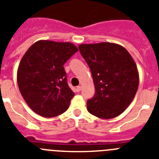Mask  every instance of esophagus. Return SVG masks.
Listing matches in <instances>:
<instances>
[{"mask_svg":"<svg viewBox=\"0 0 159 159\" xmlns=\"http://www.w3.org/2000/svg\"><path fill=\"white\" fill-rule=\"evenodd\" d=\"M81 87L80 86V85L77 86L76 87V91H77V92H80V91H81Z\"/></svg>","mask_w":159,"mask_h":159,"instance_id":"obj_1","label":"esophagus"}]
</instances>
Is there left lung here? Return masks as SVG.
Instances as JSON below:
<instances>
[{"label":"left lung","mask_w":159,"mask_h":159,"mask_svg":"<svg viewBox=\"0 0 159 159\" xmlns=\"http://www.w3.org/2000/svg\"><path fill=\"white\" fill-rule=\"evenodd\" d=\"M78 48L95 85V95L87 101L89 112L106 120L118 116L138 90L139 76L135 61L124 47L113 43H83Z\"/></svg>","instance_id":"1"}]
</instances>
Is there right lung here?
I'll use <instances>...</instances> for the list:
<instances>
[{
  "label": "right lung",
  "mask_w": 159,
  "mask_h": 159,
  "mask_svg": "<svg viewBox=\"0 0 159 159\" xmlns=\"http://www.w3.org/2000/svg\"><path fill=\"white\" fill-rule=\"evenodd\" d=\"M78 51L72 43L39 40L24 54L17 70V84L35 113L55 117L69 108L74 93L67 84L63 65Z\"/></svg>",
  "instance_id": "obj_1"
}]
</instances>
